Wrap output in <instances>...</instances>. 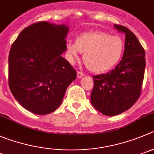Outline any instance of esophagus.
Masks as SVG:
<instances>
[{
    "label": "esophagus",
    "mask_w": 154,
    "mask_h": 154,
    "mask_svg": "<svg viewBox=\"0 0 154 154\" xmlns=\"http://www.w3.org/2000/svg\"><path fill=\"white\" fill-rule=\"evenodd\" d=\"M77 78H81V77H83L84 76V74L82 71H80V70H78L77 72Z\"/></svg>",
    "instance_id": "34e87169"
}]
</instances>
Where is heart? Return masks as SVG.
I'll return each instance as SVG.
<instances>
[{
	"instance_id": "b5f03b06",
	"label": "heart",
	"mask_w": 154,
	"mask_h": 154,
	"mask_svg": "<svg viewBox=\"0 0 154 154\" xmlns=\"http://www.w3.org/2000/svg\"><path fill=\"white\" fill-rule=\"evenodd\" d=\"M124 49V41L120 36L98 30L84 32L76 38L75 42L66 44V52L70 62H74L79 53H82L86 67L96 73L114 67L122 59Z\"/></svg>"
}]
</instances>
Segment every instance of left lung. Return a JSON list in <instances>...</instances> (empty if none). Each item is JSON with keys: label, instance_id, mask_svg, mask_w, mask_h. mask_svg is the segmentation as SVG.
<instances>
[{"label": "left lung", "instance_id": "8db88e82", "mask_svg": "<svg viewBox=\"0 0 154 154\" xmlns=\"http://www.w3.org/2000/svg\"><path fill=\"white\" fill-rule=\"evenodd\" d=\"M125 34L123 57L107 74L93 76L90 100L93 107L105 116H114L129 109L141 93L146 65L145 51L127 27L115 24Z\"/></svg>", "mask_w": 154, "mask_h": 154}]
</instances>
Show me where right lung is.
Wrapping results in <instances>:
<instances>
[{
    "label": "right lung",
    "mask_w": 154,
    "mask_h": 154,
    "mask_svg": "<svg viewBox=\"0 0 154 154\" xmlns=\"http://www.w3.org/2000/svg\"><path fill=\"white\" fill-rule=\"evenodd\" d=\"M68 27L34 23L22 30L10 50L8 82L11 93L26 109L46 115L59 107L75 69L61 57Z\"/></svg>",
    "instance_id": "right-lung-1"
}]
</instances>
